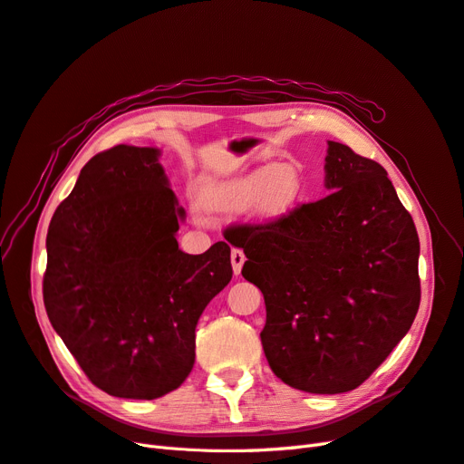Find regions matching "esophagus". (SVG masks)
<instances>
[{"mask_svg": "<svg viewBox=\"0 0 464 464\" xmlns=\"http://www.w3.org/2000/svg\"><path fill=\"white\" fill-rule=\"evenodd\" d=\"M230 261H232V270H234V274L237 276L239 272H242V266H244V263H246L244 251H242V249H232Z\"/></svg>", "mask_w": 464, "mask_h": 464, "instance_id": "obj_1", "label": "esophagus"}]
</instances>
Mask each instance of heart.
I'll list each match as a JSON object with an SVG mask.
<instances>
[{
  "instance_id": "b5f03b06",
  "label": "heart",
  "mask_w": 464,
  "mask_h": 464,
  "mask_svg": "<svg viewBox=\"0 0 464 464\" xmlns=\"http://www.w3.org/2000/svg\"><path fill=\"white\" fill-rule=\"evenodd\" d=\"M306 192L303 173L295 165H263L227 180L206 182L199 190L203 209L236 213L251 208L256 220L274 225L287 218Z\"/></svg>"
}]
</instances>
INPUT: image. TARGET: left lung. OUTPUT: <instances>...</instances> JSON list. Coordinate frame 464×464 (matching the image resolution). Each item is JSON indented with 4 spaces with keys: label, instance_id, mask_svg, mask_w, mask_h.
<instances>
[{
    "label": "left lung",
    "instance_id": "obj_1",
    "mask_svg": "<svg viewBox=\"0 0 464 464\" xmlns=\"http://www.w3.org/2000/svg\"><path fill=\"white\" fill-rule=\"evenodd\" d=\"M329 196L274 225H244L242 274L263 291L261 341L285 384L358 388L410 331L420 303L419 236L382 165L327 142Z\"/></svg>",
    "mask_w": 464,
    "mask_h": 464
}]
</instances>
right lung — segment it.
I'll use <instances>...</instances> for the list:
<instances>
[{
    "instance_id": "obj_1",
    "label": "right lung",
    "mask_w": 464,
    "mask_h": 464,
    "mask_svg": "<svg viewBox=\"0 0 464 464\" xmlns=\"http://www.w3.org/2000/svg\"><path fill=\"white\" fill-rule=\"evenodd\" d=\"M158 148L120 144L91 158L47 232L44 303L89 381L154 400L196 360V325L232 280L230 247L179 249L184 220Z\"/></svg>"
}]
</instances>
